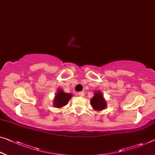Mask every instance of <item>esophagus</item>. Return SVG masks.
<instances>
[{"instance_id": "obj_1", "label": "esophagus", "mask_w": 155, "mask_h": 155, "mask_svg": "<svg viewBox=\"0 0 155 155\" xmlns=\"http://www.w3.org/2000/svg\"><path fill=\"white\" fill-rule=\"evenodd\" d=\"M78 96H84V93L83 92V91L78 92Z\"/></svg>"}]
</instances>
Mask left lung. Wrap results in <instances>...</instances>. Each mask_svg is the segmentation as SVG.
I'll use <instances>...</instances> for the list:
<instances>
[{
    "mask_svg": "<svg viewBox=\"0 0 155 155\" xmlns=\"http://www.w3.org/2000/svg\"><path fill=\"white\" fill-rule=\"evenodd\" d=\"M91 104L95 110L97 111L102 110L106 107V101L101 92L97 91L94 94V96L91 100Z\"/></svg>",
    "mask_w": 155,
    "mask_h": 155,
    "instance_id": "8db88e82",
    "label": "left lung"
}]
</instances>
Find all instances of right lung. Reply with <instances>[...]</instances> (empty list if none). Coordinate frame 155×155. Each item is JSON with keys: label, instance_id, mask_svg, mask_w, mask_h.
Returning a JSON list of instances; mask_svg holds the SVG:
<instances>
[{"label": "right lung", "instance_id": "add662e5", "mask_svg": "<svg viewBox=\"0 0 155 155\" xmlns=\"http://www.w3.org/2000/svg\"><path fill=\"white\" fill-rule=\"evenodd\" d=\"M71 97H72V95L71 94H66L61 89H59L54 99V106L58 108L62 107L67 104Z\"/></svg>", "mask_w": 155, "mask_h": 155}]
</instances>
